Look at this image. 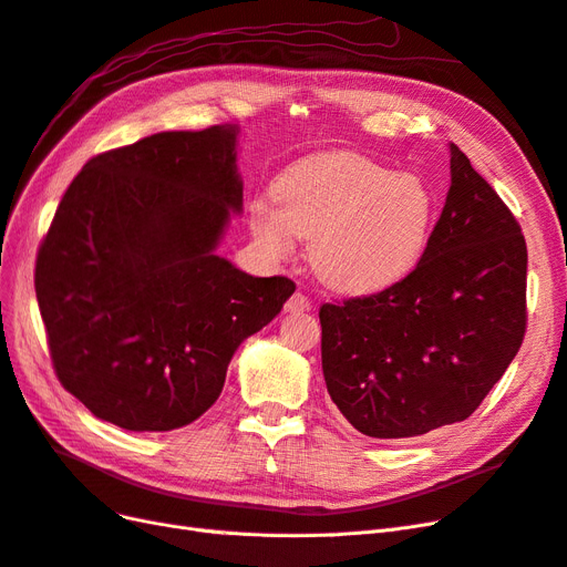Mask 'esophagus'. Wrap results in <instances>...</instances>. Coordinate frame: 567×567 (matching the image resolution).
<instances>
[{"label":"esophagus","instance_id":"1","mask_svg":"<svg viewBox=\"0 0 567 567\" xmlns=\"http://www.w3.org/2000/svg\"><path fill=\"white\" fill-rule=\"evenodd\" d=\"M286 311H309L311 309V302H309V298L305 296V292H292V296L288 298V302H286V307H284Z\"/></svg>","mask_w":567,"mask_h":567}]
</instances>
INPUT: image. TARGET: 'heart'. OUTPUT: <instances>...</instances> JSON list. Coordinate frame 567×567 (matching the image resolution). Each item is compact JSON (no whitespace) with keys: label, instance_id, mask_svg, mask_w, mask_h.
Instances as JSON below:
<instances>
[{"label":"heart","instance_id":"b5f03b06","mask_svg":"<svg viewBox=\"0 0 567 567\" xmlns=\"http://www.w3.org/2000/svg\"><path fill=\"white\" fill-rule=\"evenodd\" d=\"M269 202L250 206L252 237L271 258L292 239L309 241V262L333 290L368 296L401 281L422 256L434 199L415 173H389L354 152H326L288 166Z\"/></svg>","mask_w":567,"mask_h":567}]
</instances>
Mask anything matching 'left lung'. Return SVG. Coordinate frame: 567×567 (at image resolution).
Returning a JSON list of instances; mask_svg holds the SVG:
<instances>
[{
	"instance_id": "left-lung-1",
	"label": "left lung",
	"mask_w": 567,
	"mask_h": 567,
	"mask_svg": "<svg viewBox=\"0 0 567 567\" xmlns=\"http://www.w3.org/2000/svg\"><path fill=\"white\" fill-rule=\"evenodd\" d=\"M525 279L520 225L451 143V189L417 267L375 296L319 309L330 399L373 439L466 420L518 354Z\"/></svg>"
}]
</instances>
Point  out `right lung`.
Returning a JSON list of instances; mask_svg holds the SVG:
<instances>
[{"label":"right lung","mask_w":567,"mask_h":567,"mask_svg":"<svg viewBox=\"0 0 567 567\" xmlns=\"http://www.w3.org/2000/svg\"><path fill=\"white\" fill-rule=\"evenodd\" d=\"M237 124L164 131L76 173L37 252L55 375L95 417L171 432L218 401L237 347L296 284L216 256L241 213Z\"/></svg>","instance_id":"right-lung-1"}]
</instances>
